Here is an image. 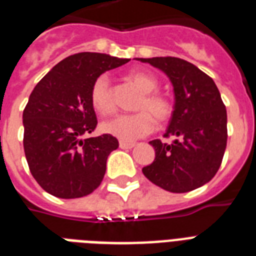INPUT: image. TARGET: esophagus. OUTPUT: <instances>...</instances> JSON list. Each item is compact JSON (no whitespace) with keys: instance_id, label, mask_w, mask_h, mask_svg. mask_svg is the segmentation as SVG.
<instances>
[{"instance_id":"esophagus-1","label":"esophagus","mask_w":256,"mask_h":256,"mask_svg":"<svg viewBox=\"0 0 256 256\" xmlns=\"http://www.w3.org/2000/svg\"><path fill=\"white\" fill-rule=\"evenodd\" d=\"M134 146H136V144H132V142H124V140H120V148H132Z\"/></svg>"}]
</instances>
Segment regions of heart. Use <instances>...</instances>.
I'll use <instances>...</instances> for the list:
<instances>
[{"mask_svg": "<svg viewBox=\"0 0 256 256\" xmlns=\"http://www.w3.org/2000/svg\"><path fill=\"white\" fill-rule=\"evenodd\" d=\"M128 80L136 86L142 96L136 102L134 114H120L100 124L102 132L122 140H134L148 136L158 124H164L172 114V104L168 96L156 92L158 80L146 72H130ZM90 100L94 110L100 116H108L114 112L110 80L108 76H100L92 82L90 90Z\"/></svg>", "mask_w": 256, "mask_h": 256, "instance_id": "b5f03b06", "label": "heart"}]
</instances>
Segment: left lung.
Instances as JSON below:
<instances>
[{"label":"left lung","instance_id":"obj_1","mask_svg":"<svg viewBox=\"0 0 256 256\" xmlns=\"http://www.w3.org/2000/svg\"><path fill=\"white\" fill-rule=\"evenodd\" d=\"M162 70L174 88V112L164 136L150 140L156 160L144 176L170 192H187L206 184L220 168L227 144V112L218 88L206 73L175 57L138 58Z\"/></svg>","mask_w":256,"mask_h":256}]
</instances>
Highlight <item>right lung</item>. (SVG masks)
Masks as SVG:
<instances>
[{
	"label": "right lung",
	"instance_id": "obj_1",
	"mask_svg": "<svg viewBox=\"0 0 256 256\" xmlns=\"http://www.w3.org/2000/svg\"><path fill=\"white\" fill-rule=\"evenodd\" d=\"M128 61L102 53L73 54L30 94L22 114L24 150L30 172L49 194L81 198L102 182L108 154L120 144L110 134L82 138L98 124L90 90L100 74Z\"/></svg>",
	"mask_w": 256,
	"mask_h": 256
}]
</instances>
